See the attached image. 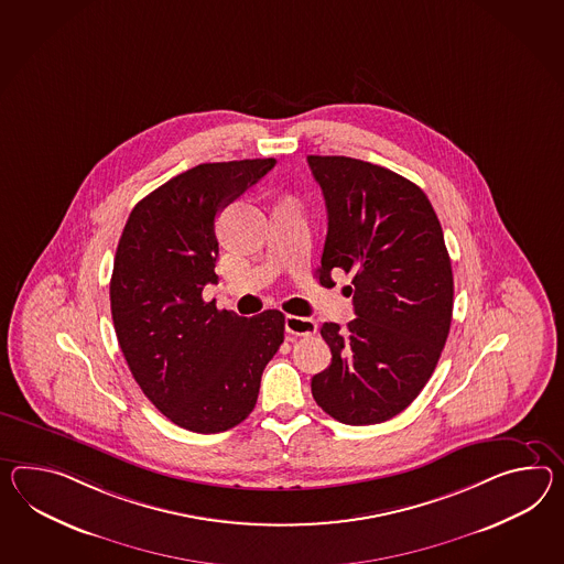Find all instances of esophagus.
<instances>
[{
	"instance_id": "esophagus-1",
	"label": "esophagus",
	"mask_w": 564,
	"mask_h": 564,
	"mask_svg": "<svg viewBox=\"0 0 564 564\" xmlns=\"http://www.w3.org/2000/svg\"><path fill=\"white\" fill-rule=\"evenodd\" d=\"M285 330L293 336H312L317 332V324L312 317L288 316Z\"/></svg>"
}]
</instances>
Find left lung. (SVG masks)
<instances>
[{"instance_id":"obj_1","label":"left lung","mask_w":564,"mask_h":564,"mask_svg":"<svg viewBox=\"0 0 564 564\" xmlns=\"http://www.w3.org/2000/svg\"><path fill=\"white\" fill-rule=\"evenodd\" d=\"M319 183L328 234L317 276H352L357 317L322 326L332 362L312 395L334 420L369 426L420 395L453 322V267L426 193L384 166L350 156H307Z\"/></svg>"}]
</instances>
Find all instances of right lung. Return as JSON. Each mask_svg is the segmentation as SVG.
<instances>
[{
	"label": "right lung",
	"instance_id": "right-lung-1",
	"mask_svg": "<svg viewBox=\"0 0 564 564\" xmlns=\"http://www.w3.org/2000/svg\"><path fill=\"white\" fill-rule=\"evenodd\" d=\"M275 159L204 163L138 202L120 236L111 319L132 377L173 424L218 434L254 410L285 316H236L204 302L218 283L216 218L264 177Z\"/></svg>",
	"mask_w": 564,
	"mask_h": 564
}]
</instances>
